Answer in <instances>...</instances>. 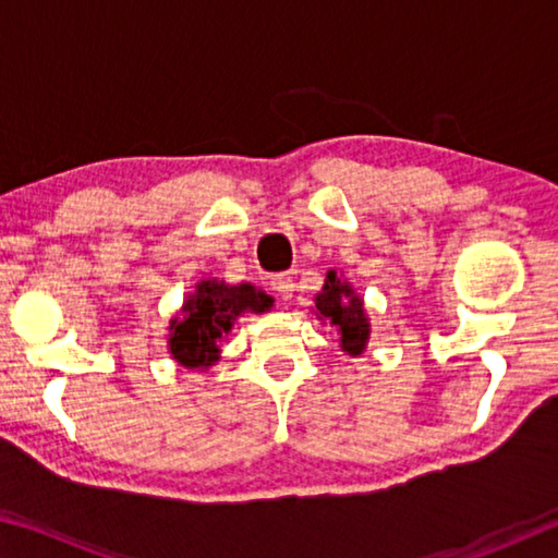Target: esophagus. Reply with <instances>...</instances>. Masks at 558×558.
I'll return each mask as SVG.
<instances>
[{"label": "esophagus", "instance_id": "34e87169", "mask_svg": "<svg viewBox=\"0 0 558 558\" xmlns=\"http://www.w3.org/2000/svg\"><path fill=\"white\" fill-rule=\"evenodd\" d=\"M272 282V288L278 290V295L282 298V300H292V292H295V282H292V278L288 276V272H280V276H276L270 280Z\"/></svg>", "mask_w": 558, "mask_h": 558}]
</instances>
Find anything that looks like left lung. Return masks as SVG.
<instances>
[{"label": "left lung", "mask_w": 558, "mask_h": 558, "mask_svg": "<svg viewBox=\"0 0 558 558\" xmlns=\"http://www.w3.org/2000/svg\"><path fill=\"white\" fill-rule=\"evenodd\" d=\"M315 307L319 319H327L329 325L337 327L339 344L347 354H362L369 342V317L364 313V302L356 295L349 282L337 276L335 270L327 272L323 292L315 298Z\"/></svg>", "instance_id": "1"}]
</instances>
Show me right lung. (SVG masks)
I'll return each instance as SVG.
<instances>
[{"instance_id":"obj_1","label":"right lung","mask_w":558,"mask_h":558,"mask_svg":"<svg viewBox=\"0 0 558 558\" xmlns=\"http://www.w3.org/2000/svg\"><path fill=\"white\" fill-rule=\"evenodd\" d=\"M272 298L251 282L226 286L204 278L184 300L182 315L169 323V354L186 369H209L219 362V342L243 313H268Z\"/></svg>"}]
</instances>
